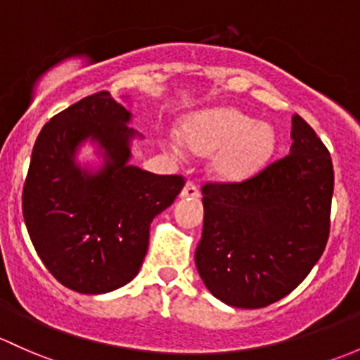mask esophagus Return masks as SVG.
I'll list each match as a JSON object with an SVG mask.
<instances>
[{"mask_svg":"<svg viewBox=\"0 0 360 360\" xmlns=\"http://www.w3.org/2000/svg\"><path fill=\"white\" fill-rule=\"evenodd\" d=\"M200 196V190L196 188V184L193 183V181H188L186 184H184L183 191H181V198H186V200H195Z\"/></svg>","mask_w":360,"mask_h":360,"instance_id":"obj_1","label":"esophagus"}]
</instances>
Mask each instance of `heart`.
<instances>
[{
	"mask_svg": "<svg viewBox=\"0 0 360 360\" xmlns=\"http://www.w3.org/2000/svg\"><path fill=\"white\" fill-rule=\"evenodd\" d=\"M188 148L210 155L212 172L224 183H243L262 172L276 151L278 136L267 122H257L233 107H217L188 117L183 124ZM176 151L183 150L174 141Z\"/></svg>",
	"mask_w": 360,
	"mask_h": 360,
	"instance_id": "1",
	"label": "heart"
}]
</instances>
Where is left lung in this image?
<instances>
[{
	"instance_id": "1",
	"label": "left lung",
	"mask_w": 360,
	"mask_h": 360,
	"mask_svg": "<svg viewBox=\"0 0 360 360\" xmlns=\"http://www.w3.org/2000/svg\"><path fill=\"white\" fill-rule=\"evenodd\" d=\"M291 139L290 153L252 179L202 188L205 215L195 264L207 290L231 307L281 300L307 278L328 243L330 151L297 113Z\"/></svg>"
}]
</instances>
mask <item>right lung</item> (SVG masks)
I'll return each instance as SVG.
<instances>
[{"mask_svg":"<svg viewBox=\"0 0 360 360\" xmlns=\"http://www.w3.org/2000/svg\"><path fill=\"white\" fill-rule=\"evenodd\" d=\"M132 115L108 91L82 98L41 129L32 148L22 212L46 269L67 288L101 295L136 278L155 215L172 205L181 176L129 165L131 141L143 138ZM89 141L104 164L81 168L77 150Z\"/></svg>","mask_w":360,"mask_h":360,"instance_id":"right-lung-1","label":"right lung"}]
</instances>
